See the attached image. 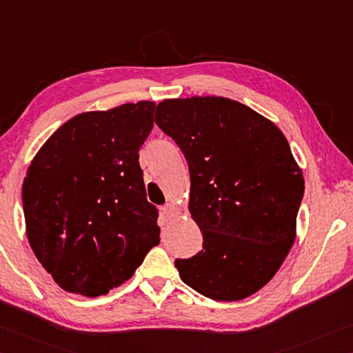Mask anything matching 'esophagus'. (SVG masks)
<instances>
[{"instance_id": "34e87169", "label": "esophagus", "mask_w": 353, "mask_h": 353, "mask_svg": "<svg viewBox=\"0 0 353 353\" xmlns=\"http://www.w3.org/2000/svg\"><path fill=\"white\" fill-rule=\"evenodd\" d=\"M163 214L165 215V217H173V215H175V208H173L172 205H164Z\"/></svg>"}]
</instances>
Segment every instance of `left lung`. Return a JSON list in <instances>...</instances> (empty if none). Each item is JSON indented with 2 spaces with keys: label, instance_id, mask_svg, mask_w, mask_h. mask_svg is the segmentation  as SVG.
<instances>
[{
  "label": "left lung",
  "instance_id": "1",
  "mask_svg": "<svg viewBox=\"0 0 353 353\" xmlns=\"http://www.w3.org/2000/svg\"><path fill=\"white\" fill-rule=\"evenodd\" d=\"M157 125L188 161L189 211L203 234L201 251L175 261L181 281L214 301L248 298L294 242L304 176L288 141L267 117L215 96L165 99Z\"/></svg>",
  "mask_w": 353,
  "mask_h": 353
}]
</instances>
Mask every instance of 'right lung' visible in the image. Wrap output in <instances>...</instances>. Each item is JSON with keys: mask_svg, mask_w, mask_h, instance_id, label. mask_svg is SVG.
Listing matches in <instances>:
<instances>
[{"mask_svg": "<svg viewBox=\"0 0 353 353\" xmlns=\"http://www.w3.org/2000/svg\"><path fill=\"white\" fill-rule=\"evenodd\" d=\"M154 108L142 101L77 114L29 165L23 211L30 248L66 292L107 294L159 243L158 208L147 201L139 165Z\"/></svg>", "mask_w": 353, "mask_h": 353, "instance_id": "1", "label": "right lung"}]
</instances>
